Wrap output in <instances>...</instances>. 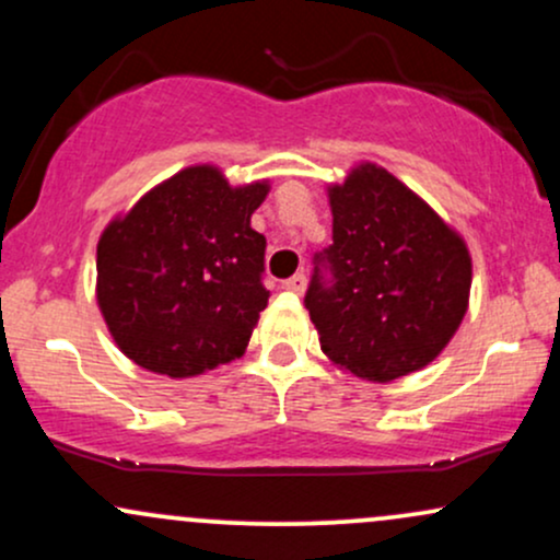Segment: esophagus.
Masks as SVG:
<instances>
[{
  "mask_svg": "<svg viewBox=\"0 0 560 560\" xmlns=\"http://www.w3.org/2000/svg\"><path fill=\"white\" fill-rule=\"evenodd\" d=\"M305 287H307L305 273H294V276H289V279L284 281V289H289V292H294V294L305 292Z\"/></svg>",
  "mask_w": 560,
  "mask_h": 560,
  "instance_id": "34e87169",
  "label": "esophagus"
}]
</instances>
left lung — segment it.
I'll return each instance as SVG.
<instances>
[{
	"label": "left lung",
	"mask_w": 560,
	"mask_h": 560,
	"mask_svg": "<svg viewBox=\"0 0 560 560\" xmlns=\"http://www.w3.org/2000/svg\"><path fill=\"white\" fill-rule=\"evenodd\" d=\"M331 244L305 307L320 350L350 374L392 382L432 363L466 316V242L392 173L363 163L329 189Z\"/></svg>",
	"instance_id": "left-lung-1"
}]
</instances>
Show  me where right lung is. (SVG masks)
Listing matches in <instances>:
<instances>
[{
	"instance_id": "add662e5",
	"label": "right lung",
	"mask_w": 560,
	"mask_h": 560,
	"mask_svg": "<svg viewBox=\"0 0 560 560\" xmlns=\"http://www.w3.org/2000/svg\"><path fill=\"white\" fill-rule=\"evenodd\" d=\"M266 182L231 186L213 165L178 171L96 244V302L126 358L171 378L234 361L260 311L266 236L249 218Z\"/></svg>"
}]
</instances>
